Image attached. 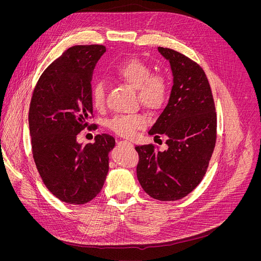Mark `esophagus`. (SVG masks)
<instances>
[{"instance_id": "obj_1", "label": "esophagus", "mask_w": 261, "mask_h": 261, "mask_svg": "<svg viewBox=\"0 0 261 261\" xmlns=\"http://www.w3.org/2000/svg\"><path fill=\"white\" fill-rule=\"evenodd\" d=\"M120 144H125V145H128V146H130V147H133V144L130 143V142H128V141H122V142H120Z\"/></svg>"}]
</instances>
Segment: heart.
<instances>
[{
	"label": "heart",
	"instance_id": "heart-1",
	"mask_svg": "<svg viewBox=\"0 0 261 261\" xmlns=\"http://www.w3.org/2000/svg\"><path fill=\"white\" fill-rule=\"evenodd\" d=\"M111 75L133 89L138 90V97L146 108L156 111L165 106L169 96L168 82L162 75H151V68L139 59H129L118 64ZM93 106L101 110L106 105V89L101 81L92 86ZM147 117L142 113L119 114L108 121L109 129L122 138H132L136 131L145 128Z\"/></svg>",
	"mask_w": 261,
	"mask_h": 261
}]
</instances>
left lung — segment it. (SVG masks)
<instances>
[{"mask_svg": "<svg viewBox=\"0 0 261 261\" xmlns=\"http://www.w3.org/2000/svg\"><path fill=\"white\" fill-rule=\"evenodd\" d=\"M169 61L173 86L167 106L150 135L167 138V150L136 146L138 179L146 193L161 201L180 200L202 181L216 145L217 117L210 82L202 67L170 48L159 47Z\"/></svg>", "mask_w": 261, "mask_h": 261, "instance_id": "obj_1", "label": "left lung"}]
</instances>
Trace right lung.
<instances>
[{
	"mask_svg": "<svg viewBox=\"0 0 261 261\" xmlns=\"http://www.w3.org/2000/svg\"><path fill=\"white\" fill-rule=\"evenodd\" d=\"M103 45L67 48L40 76L31 100L29 123L34 161L50 193L68 204H86L97 196L109 171L115 140L95 136L82 145L77 135L93 115L91 81Z\"/></svg>",
	"mask_w": 261,
	"mask_h": 261,
	"instance_id": "1",
	"label": "right lung"
}]
</instances>
